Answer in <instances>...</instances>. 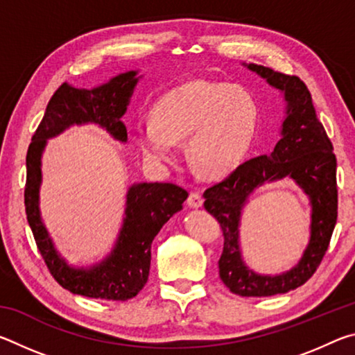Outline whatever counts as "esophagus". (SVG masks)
Wrapping results in <instances>:
<instances>
[{"mask_svg":"<svg viewBox=\"0 0 355 355\" xmlns=\"http://www.w3.org/2000/svg\"><path fill=\"white\" fill-rule=\"evenodd\" d=\"M186 203H188L191 208H200L202 203H203V199H202V196L199 194V192H191Z\"/></svg>","mask_w":355,"mask_h":355,"instance_id":"esophagus-1","label":"esophagus"}]
</instances>
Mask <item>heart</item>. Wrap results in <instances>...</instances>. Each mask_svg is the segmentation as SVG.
<instances>
[{
  "label": "heart",
  "instance_id": "obj_1",
  "mask_svg": "<svg viewBox=\"0 0 355 355\" xmlns=\"http://www.w3.org/2000/svg\"><path fill=\"white\" fill-rule=\"evenodd\" d=\"M260 107L248 89L192 80L155 101L152 119L136 125V139L150 164L161 169L177 158L186 139L188 159L208 177H222L241 164L254 141Z\"/></svg>",
  "mask_w": 355,
  "mask_h": 355
}]
</instances>
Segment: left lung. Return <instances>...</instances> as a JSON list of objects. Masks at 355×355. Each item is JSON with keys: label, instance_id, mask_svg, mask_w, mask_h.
Listing matches in <instances>:
<instances>
[{"label": "left lung", "instance_id": "obj_1", "mask_svg": "<svg viewBox=\"0 0 355 355\" xmlns=\"http://www.w3.org/2000/svg\"><path fill=\"white\" fill-rule=\"evenodd\" d=\"M282 92L285 119L280 141L269 155L245 161L205 192V207L222 227L224 250L219 277L232 293L244 297L284 294L304 285L320 266L336 224V158L332 142L316 117L311 95L297 76L257 64H243ZM291 179L311 202V239L300 261L280 275H260L243 261L239 227L250 196L264 184Z\"/></svg>", "mask_w": 355, "mask_h": 355}]
</instances>
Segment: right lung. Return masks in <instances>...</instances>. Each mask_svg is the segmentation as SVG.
Returning <instances> with one entry per match:
<instances>
[{"instance_id":"right-lung-1","label":"right lung","mask_w":355,"mask_h":355,"mask_svg":"<svg viewBox=\"0 0 355 355\" xmlns=\"http://www.w3.org/2000/svg\"><path fill=\"white\" fill-rule=\"evenodd\" d=\"M141 78L139 70H130L92 89L64 83L48 103L28 148L25 207L29 227L53 277L65 290L84 297L128 300L142 290L148 279L153 238L183 208L188 192L172 183H133L127 191L122 227L110 254L91 266H73L59 254L42 219V155L48 139L73 125H97L116 141L127 142L122 117Z\"/></svg>"}]
</instances>
